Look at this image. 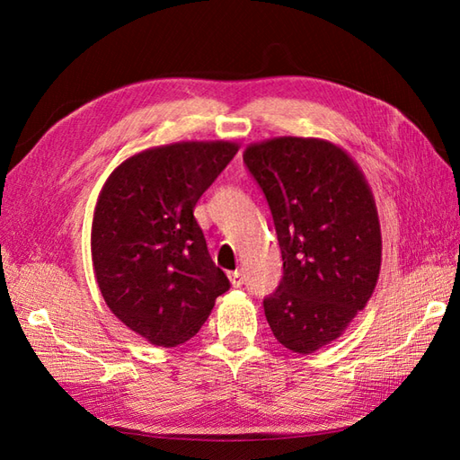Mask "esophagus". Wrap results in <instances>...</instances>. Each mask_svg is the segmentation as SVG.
I'll return each instance as SVG.
<instances>
[{
    "label": "esophagus",
    "mask_w": 460,
    "mask_h": 460,
    "mask_svg": "<svg viewBox=\"0 0 460 460\" xmlns=\"http://www.w3.org/2000/svg\"><path fill=\"white\" fill-rule=\"evenodd\" d=\"M229 279H231V285L235 287V288H239V287L245 285V272H243V270L229 272Z\"/></svg>",
    "instance_id": "obj_1"
}]
</instances>
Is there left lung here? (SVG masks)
<instances>
[{
    "label": "left lung",
    "mask_w": 460,
    "mask_h": 460,
    "mask_svg": "<svg viewBox=\"0 0 460 460\" xmlns=\"http://www.w3.org/2000/svg\"><path fill=\"white\" fill-rule=\"evenodd\" d=\"M275 223L282 279L262 300L282 346L312 354L346 330L376 288L377 211L364 175L338 146L275 138L243 155Z\"/></svg>",
    "instance_id": "8db88e82"
}]
</instances>
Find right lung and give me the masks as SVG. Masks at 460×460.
I'll list each match as a JSON object with an SVG mask.
<instances>
[{
  "mask_svg": "<svg viewBox=\"0 0 460 460\" xmlns=\"http://www.w3.org/2000/svg\"><path fill=\"white\" fill-rule=\"evenodd\" d=\"M231 142H181L120 164L93 221V265L106 305L136 334L173 348L198 334L227 275L193 209L237 154Z\"/></svg>",
  "mask_w": 460,
  "mask_h": 460,
  "instance_id": "obj_1",
  "label": "right lung"
}]
</instances>
